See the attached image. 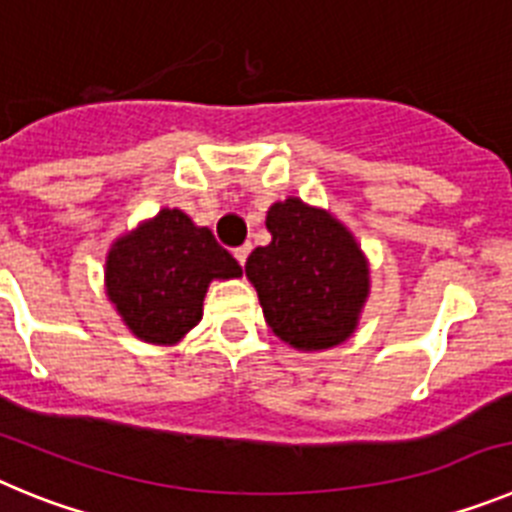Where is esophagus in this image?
Returning a JSON list of instances; mask_svg holds the SVG:
<instances>
[{"mask_svg":"<svg viewBox=\"0 0 512 512\" xmlns=\"http://www.w3.org/2000/svg\"><path fill=\"white\" fill-rule=\"evenodd\" d=\"M248 253H251V246H248V243H243V246H238L233 251V256H235V261H238V264H246V259H248Z\"/></svg>","mask_w":512,"mask_h":512,"instance_id":"34e87169","label":"esophagus"}]
</instances>
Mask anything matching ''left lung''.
<instances>
[{"instance_id": "8db88e82", "label": "left lung", "mask_w": 512, "mask_h": 512, "mask_svg": "<svg viewBox=\"0 0 512 512\" xmlns=\"http://www.w3.org/2000/svg\"><path fill=\"white\" fill-rule=\"evenodd\" d=\"M269 246L248 256L269 328L297 351H323L351 338L369 297V264L351 230L300 197L266 212Z\"/></svg>"}]
</instances>
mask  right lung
Masks as SVG:
<instances>
[{
  "mask_svg": "<svg viewBox=\"0 0 512 512\" xmlns=\"http://www.w3.org/2000/svg\"><path fill=\"white\" fill-rule=\"evenodd\" d=\"M238 261L182 210H164L112 243L107 297L140 341L174 346L202 320L212 279H235Z\"/></svg>",
  "mask_w": 512,
  "mask_h": 512,
  "instance_id": "add662e5",
  "label": "right lung"
}]
</instances>
